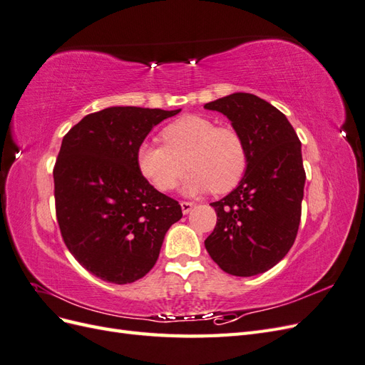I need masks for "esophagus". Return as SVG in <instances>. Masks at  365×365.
<instances>
[{
	"label": "esophagus",
	"instance_id": "34e87169",
	"mask_svg": "<svg viewBox=\"0 0 365 365\" xmlns=\"http://www.w3.org/2000/svg\"><path fill=\"white\" fill-rule=\"evenodd\" d=\"M195 205H196L195 202H189V201H182V202H181V210H182V213H184V215H187V213H190V212H192V208H193Z\"/></svg>",
	"mask_w": 365,
	"mask_h": 365
}]
</instances>
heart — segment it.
<instances>
[{"instance_id":"obj_1","label":"heart","mask_w":365,"mask_h":365,"mask_svg":"<svg viewBox=\"0 0 365 365\" xmlns=\"http://www.w3.org/2000/svg\"><path fill=\"white\" fill-rule=\"evenodd\" d=\"M163 145L141 143L137 168L152 187L169 192L185 168L190 172L181 184L187 196L225 193L237 185L247 169L245 143L233 128H217L202 115H184L161 132Z\"/></svg>"}]
</instances>
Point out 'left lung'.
Wrapping results in <instances>:
<instances>
[{
	"label": "left lung",
	"mask_w": 365,
	"mask_h": 365,
	"mask_svg": "<svg viewBox=\"0 0 365 365\" xmlns=\"http://www.w3.org/2000/svg\"><path fill=\"white\" fill-rule=\"evenodd\" d=\"M204 108L224 114L247 148L237 187L210 204L217 222L205 248L222 271L251 277L277 264L295 240L306 181L302 143L286 115L254 94L233 93Z\"/></svg>",
	"instance_id": "obj_1"
}]
</instances>
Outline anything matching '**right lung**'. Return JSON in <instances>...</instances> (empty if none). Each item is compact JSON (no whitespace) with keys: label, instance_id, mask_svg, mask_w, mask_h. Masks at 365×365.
<instances>
[{"label":"right lung","instance_id":"right-lung-1","mask_svg":"<svg viewBox=\"0 0 365 365\" xmlns=\"http://www.w3.org/2000/svg\"><path fill=\"white\" fill-rule=\"evenodd\" d=\"M181 111L109 106L83 117L63 137L53 170L65 245L103 282L132 283L153 268L181 205L137 168V149L153 126Z\"/></svg>","mask_w":365,"mask_h":365}]
</instances>
